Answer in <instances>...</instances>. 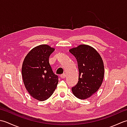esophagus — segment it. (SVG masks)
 <instances>
[{"label": "esophagus", "mask_w": 127, "mask_h": 127, "mask_svg": "<svg viewBox=\"0 0 127 127\" xmlns=\"http://www.w3.org/2000/svg\"><path fill=\"white\" fill-rule=\"evenodd\" d=\"M66 76V74L65 73H63L61 75V77L62 78V79H63V78H65Z\"/></svg>", "instance_id": "1"}]
</instances>
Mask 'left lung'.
Instances as JSON below:
<instances>
[{
  "label": "left lung",
  "instance_id": "8db88e82",
  "mask_svg": "<svg viewBox=\"0 0 127 127\" xmlns=\"http://www.w3.org/2000/svg\"><path fill=\"white\" fill-rule=\"evenodd\" d=\"M76 58L79 71V81L71 88L77 98H90L100 87L104 76V66L100 55L92 47L80 45L69 50Z\"/></svg>",
  "mask_w": 127,
  "mask_h": 127
}]
</instances>
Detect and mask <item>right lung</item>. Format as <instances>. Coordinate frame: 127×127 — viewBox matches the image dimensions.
I'll return each mask as SVG.
<instances>
[{"label":"right lung","instance_id":"right-lung-1","mask_svg":"<svg viewBox=\"0 0 127 127\" xmlns=\"http://www.w3.org/2000/svg\"><path fill=\"white\" fill-rule=\"evenodd\" d=\"M54 51L47 45H39L29 51L23 62L24 85L30 95L39 101L49 98L58 83V77L49 63L50 56Z\"/></svg>","mask_w":127,"mask_h":127}]
</instances>
